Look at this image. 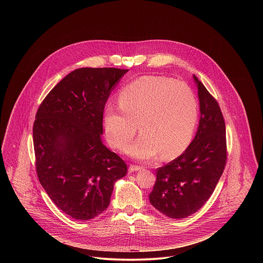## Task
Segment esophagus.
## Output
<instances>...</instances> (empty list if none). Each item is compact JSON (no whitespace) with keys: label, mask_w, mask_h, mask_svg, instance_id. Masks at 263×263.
Wrapping results in <instances>:
<instances>
[{"label":"esophagus","mask_w":263,"mask_h":263,"mask_svg":"<svg viewBox=\"0 0 263 263\" xmlns=\"http://www.w3.org/2000/svg\"><path fill=\"white\" fill-rule=\"evenodd\" d=\"M142 167L141 166H138V165H130L128 167V172H135V171H139L141 170Z\"/></svg>","instance_id":"esophagus-1"}]
</instances>
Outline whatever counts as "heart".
Listing matches in <instances>:
<instances>
[{"label":"heart","instance_id":"heart-1","mask_svg":"<svg viewBox=\"0 0 263 263\" xmlns=\"http://www.w3.org/2000/svg\"><path fill=\"white\" fill-rule=\"evenodd\" d=\"M120 109L107 107L103 125L109 144L121 150L142 136L127 153L149 160L161 154L172 159L187 148L198 119L197 98L187 84L171 78L145 76L118 95Z\"/></svg>","mask_w":263,"mask_h":263}]
</instances>
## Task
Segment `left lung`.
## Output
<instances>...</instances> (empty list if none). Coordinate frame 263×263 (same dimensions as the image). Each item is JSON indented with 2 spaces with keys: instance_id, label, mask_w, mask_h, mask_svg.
Masks as SVG:
<instances>
[{
  "instance_id": "8db88e82",
  "label": "left lung",
  "mask_w": 263,
  "mask_h": 263,
  "mask_svg": "<svg viewBox=\"0 0 263 263\" xmlns=\"http://www.w3.org/2000/svg\"><path fill=\"white\" fill-rule=\"evenodd\" d=\"M198 89L200 118L187 149L157 169L149 194L152 205L171 219L196 213L217 186L227 162L225 120L218 101L193 76Z\"/></svg>"
}]
</instances>
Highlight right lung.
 Listing matches in <instances>:
<instances>
[{
  "label": "right lung",
  "mask_w": 263,
  "mask_h": 263,
  "mask_svg": "<svg viewBox=\"0 0 263 263\" xmlns=\"http://www.w3.org/2000/svg\"><path fill=\"white\" fill-rule=\"evenodd\" d=\"M128 70L81 68L66 76L38 107L33 145L38 179L65 214L87 221L104 212L125 162L101 142L103 111Z\"/></svg>",
  "instance_id": "obj_1"
}]
</instances>
